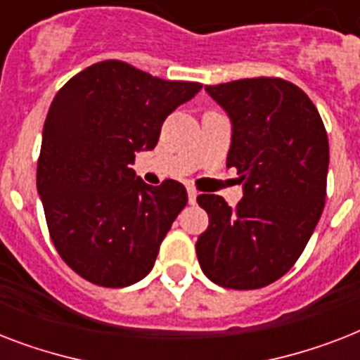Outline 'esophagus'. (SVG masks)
Segmentation results:
<instances>
[{"label": "esophagus", "instance_id": "1", "mask_svg": "<svg viewBox=\"0 0 360 360\" xmlns=\"http://www.w3.org/2000/svg\"><path fill=\"white\" fill-rule=\"evenodd\" d=\"M186 194H188V203H196L198 191L194 186H186Z\"/></svg>", "mask_w": 360, "mask_h": 360}]
</instances>
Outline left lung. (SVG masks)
Here are the masks:
<instances>
[{
	"instance_id": "left-lung-1",
	"label": "left lung",
	"mask_w": 360,
	"mask_h": 360,
	"mask_svg": "<svg viewBox=\"0 0 360 360\" xmlns=\"http://www.w3.org/2000/svg\"><path fill=\"white\" fill-rule=\"evenodd\" d=\"M205 91L231 121L228 168L243 198L230 207L198 196L209 214L196 254L203 274L231 290H257L284 276L323 213L329 140L308 95L280 78H246Z\"/></svg>"
}]
</instances>
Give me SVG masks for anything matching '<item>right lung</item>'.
Wrapping results in <instances>:
<instances>
[{"label":"right lung","mask_w":360,"mask_h":360,"mask_svg":"<svg viewBox=\"0 0 360 360\" xmlns=\"http://www.w3.org/2000/svg\"><path fill=\"white\" fill-rule=\"evenodd\" d=\"M202 84L169 82L123 61H101L53 97L37 162L52 243L82 278L124 288L146 278L186 205L174 179L151 186L130 166L155 149L164 120Z\"/></svg>","instance_id":"add662e5"}]
</instances>
